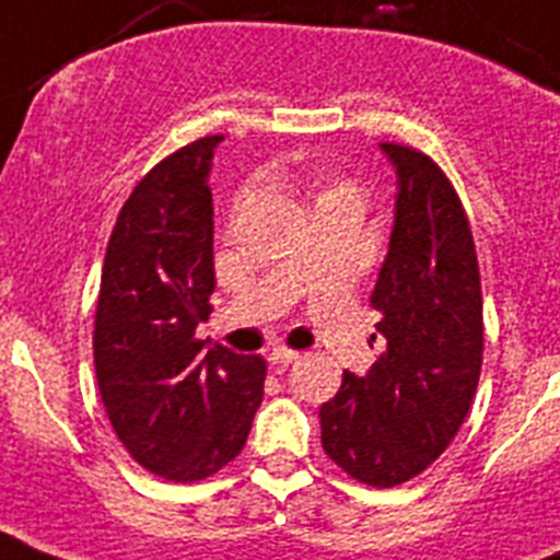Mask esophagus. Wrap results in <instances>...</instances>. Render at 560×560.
Wrapping results in <instances>:
<instances>
[{"mask_svg":"<svg viewBox=\"0 0 560 560\" xmlns=\"http://www.w3.org/2000/svg\"><path fill=\"white\" fill-rule=\"evenodd\" d=\"M299 351H292V349H273L270 351V362H273V365H281V368H287V365H292V362L299 360Z\"/></svg>","mask_w":560,"mask_h":560,"instance_id":"34e87169","label":"esophagus"}]
</instances>
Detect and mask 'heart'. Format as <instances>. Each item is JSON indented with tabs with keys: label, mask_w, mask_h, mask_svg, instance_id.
Here are the masks:
<instances>
[{
	"label": "heart",
	"mask_w": 560,
	"mask_h": 560,
	"mask_svg": "<svg viewBox=\"0 0 560 560\" xmlns=\"http://www.w3.org/2000/svg\"><path fill=\"white\" fill-rule=\"evenodd\" d=\"M317 186H320V195H317V200L329 198V195H337V192H354V186L351 184H346V180H331V178H326V175H317Z\"/></svg>",
	"instance_id": "heart-1"
}]
</instances>
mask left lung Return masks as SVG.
Returning a JSON list of instances; mask_svg holds the SVG:
<instances>
[{
	"label": "left lung",
	"mask_w": 560,
	"mask_h": 560,
	"mask_svg": "<svg viewBox=\"0 0 560 560\" xmlns=\"http://www.w3.org/2000/svg\"><path fill=\"white\" fill-rule=\"evenodd\" d=\"M399 175L390 248L371 306L385 351L342 374L320 407L326 455L354 480L393 488L421 475L460 430L482 368V290L466 209L416 148L382 144Z\"/></svg>",
	"instance_id": "left-lung-1"
}]
</instances>
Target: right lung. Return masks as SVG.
Listing matches in <instances>:
<instances>
[{"label": "right lung", "instance_id": "obj_1", "mask_svg": "<svg viewBox=\"0 0 560 560\" xmlns=\"http://www.w3.org/2000/svg\"><path fill=\"white\" fill-rule=\"evenodd\" d=\"M223 136L175 150L119 211L94 312V368L110 427L136 463L206 480L248 441L268 365L195 337L214 292L209 173Z\"/></svg>", "mask_w": 560, "mask_h": 560}]
</instances>
